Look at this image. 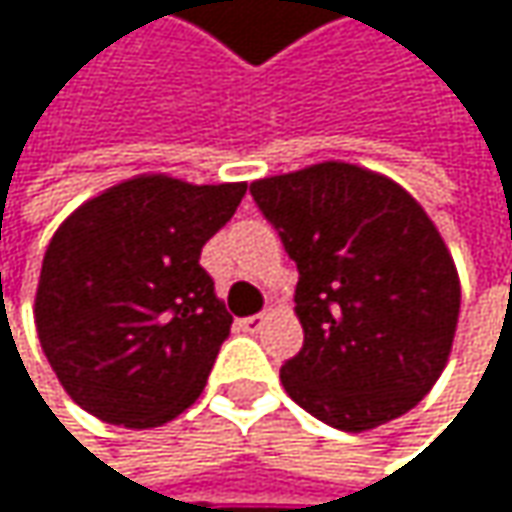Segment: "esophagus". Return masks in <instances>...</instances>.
Returning <instances> with one entry per match:
<instances>
[{"label": "esophagus", "mask_w": 512, "mask_h": 512, "mask_svg": "<svg viewBox=\"0 0 512 512\" xmlns=\"http://www.w3.org/2000/svg\"><path fill=\"white\" fill-rule=\"evenodd\" d=\"M263 320H266V314H252V317L240 320V329H243V332H249V335H255L257 329L263 326Z\"/></svg>", "instance_id": "esophagus-1"}]
</instances>
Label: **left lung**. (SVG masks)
Instances as JSON below:
<instances>
[{
  "label": "left lung",
  "mask_w": 512,
  "mask_h": 512,
  "mask_svg": "<svg viewBox=\"0 0 512 512\" xmlns=\"http://www.w3.org/2000/svg\"><path fill=\"white\" fill-rule=\"evenodd\" d=\"M249 192L299 269L305 344L281 364L284 391L347 433L406 415L442 376L460 317L457 266L430 216L350 162L263 177Z\"/></svg>",
  "instance_id": "1"
}]
</instances>
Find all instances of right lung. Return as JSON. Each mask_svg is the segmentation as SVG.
Segmentation results:
<instances>
[{
    "instance_id": "1",
    "label": "right lung",
    "mask_w": 512,
    "mask_h": 512,
    "mask_svg": "<svg viewBox=\"0 0 512 512\" xmlns=\"http://www.w3.org/2000/svg\"><path fill=\"white\" fill-rule=\"evenodd\" d=\"M243 195L246 183L142 174L64 219L41 266L35 326L73 403L148 430L198 400L234 323L198 257Z\"/></svg>"
}]
</instances>
